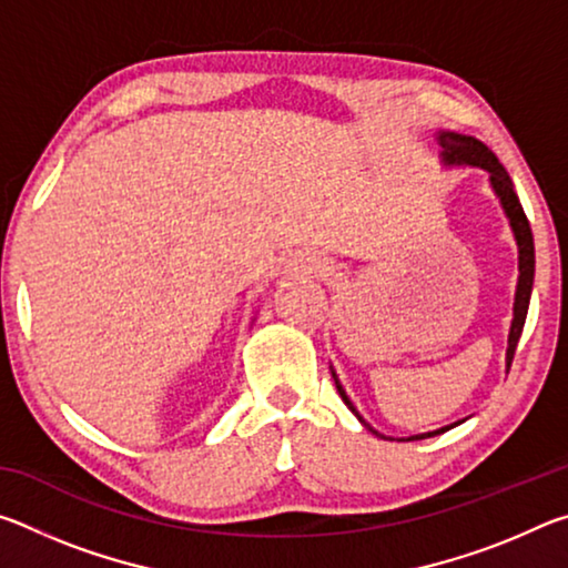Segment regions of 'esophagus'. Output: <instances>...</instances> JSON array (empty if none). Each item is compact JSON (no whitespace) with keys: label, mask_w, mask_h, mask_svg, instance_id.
<instances>
[{"label":"esophagus","mask_w":568,"mask_h":568,"mask_svg":"<svg viewBox=\"0 0 568 568\" xmlns=\"http://www.w3.org/2000/svg\"><path fill=\"white\" fill-rule=\"evenodd\" d=\"M291 273L295 275H323L325 271H331L328 263H325V257L315 255V253H297L291 263Z\"/></svg>","instance_id":"esophagus-1"}]
</instances>
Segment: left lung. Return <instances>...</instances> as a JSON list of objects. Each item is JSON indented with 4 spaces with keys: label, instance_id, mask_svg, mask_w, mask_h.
<instances>
[{
    "label": "left lung",
    "instance_id": "left-lung-1",
    "mask_svg": "<svg viewBox=\"0 0 568 568\" xmlns=\"http://www.w3.org/2000/svg\"><path fill=\"white\" fill-rule=\"evenodd\" d=\"M434 138L438 142V148H440L438 158H440V162H444V168H478V170L486 172L488 185H491L494 195L498 197V205H501L504 215L508 220V227H511L514 240H516V250H518V281H516V295H514V321H511V328H508V348H506V371H508V368H511V361H514L518 338H521V331H524V323H526V313H528V301H531V291H534L536 255H534L531 225H528L524 207H521V203H518V195H516V190H514L511 178H508V172L504 170L501 162H498V158L484 145V142L476 140V138H470V134H460V132H454V130H436ZM331 373H333L335 388H338L343 403L351 408L353 416L358 418L363 426L371 430V434L386 438L383 434H378V430L373 428L371 423L361 416L358 408L353 406V400L348 398V393H345L343 383H341L338 373H335L333 365H331ZM458 423H464V420H456V423H450V426L428 430V434H416V436L398 438V440H420V438L438 436V434H444V430L458 426ZM386 440H393V438H386Z\"/></svg>",
    "mask_w": 568,
    "mask_h": 568
}]
</instances>
